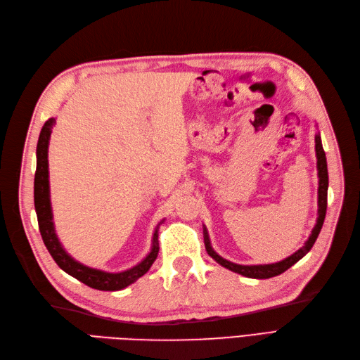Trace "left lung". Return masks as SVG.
<instances>
[{
	"label": "left lung",
	"mask_w": 360,
	"mask_h": 360,
	"mask_svg": "<svg viewBox=\"0 0 360 360\" xmlns=\"http://www.w3.org/2000/svg\"><path fill=\"white\" fill-rule=\"evenodd\" d=\"M315 155H317V169H319V217H317V224H315L314 230L307 240V243H304V246H302L299 250H296V252L290 255L288 258L279 261V263L243 266V264L231 263V261H228V259L222 258L221 255H217L210 245L209 236H207V230L204 228V245H205L207 254H209L216 261V263H219L225 269L236 271V274H238V275H243L246 278H254V279H267V278H274V276L284 274L285 270H288L292 264H296L300 258L307 255L321 231V226H323L324 217H326V209H328L329 174H328V162H326V155H324V150L321 146L320 134L315 135Z\"/></svg>",
	"instance_id": "8db88e82"
}]
</instances>
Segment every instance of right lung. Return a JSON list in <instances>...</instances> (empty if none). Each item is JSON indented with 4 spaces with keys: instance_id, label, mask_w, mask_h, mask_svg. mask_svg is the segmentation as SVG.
Instances as JSON below:
<instances>
[{
    "instance_id": "obj_1",
    "label": "right lung",
    "mask_w": 360,
    "mask_h": 360,
    "mask_svg": "<svg viewBox=\"0 0 360 360\" xmlns=\"http://www.w3.org/2000/svg\"><path fill=\"white\" fill-rule=\"evenodd\" d=\"M56 126V118H49L48 122L43 124L41 132L37 143V168H36V177H34V207L37 213L39 221V230L49 254L52 255L53 261L70 276L81 281L82 284L89 285L96 290L102 291H117L123 290L127 285L134 284L136 279L146 275L151 264L155 263L159 254V240H158V230L160 222L156 226V231L153 234V245H151L150 254L134 266L132 269H127L120 274H108L103 270H97L89 266L81 264L79 261L73 259L64 248L61 246L58 237L56 234V228H53L52 221V207L49 198V171H48V147H49V138L52 134V127Z\"/></svg>"
}]
</instances>
